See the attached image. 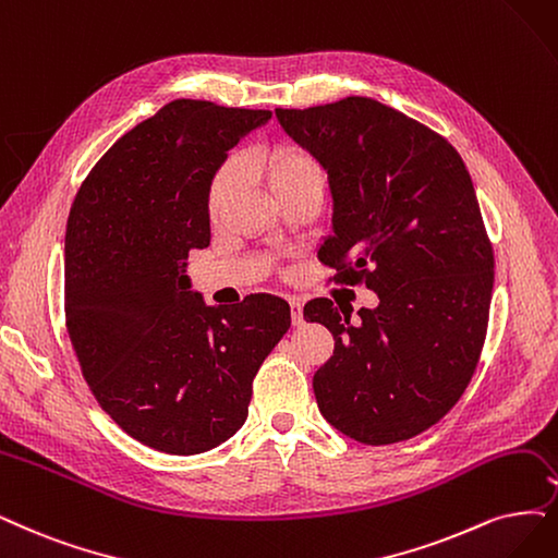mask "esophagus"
Masks as SVG:
<instances>
[{"label": "esophagus", "instance_id": "1", "mask_svg": "<svg viewBox=\"0 0 558 558\" xmlns=\"http://www.w3.org/2000/svg\"><path fill=\"white\" fill-rule=\"evenodd\" d=\"M290 307H292V324L301 326L303 324V303L299 299H290Z\"/></svg>", "mask_w": 558, "mask_h": 558}]
</instances>
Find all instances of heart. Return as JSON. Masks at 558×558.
<instances>
[{"label": "heart", "instance_id": "1", "mask_svg": "<svg viewBox=\"0 0 558 558\" xmlns=\"http://www.w3.org/2000/svg\"><path fill=\"white\" fill-rule=\"evenodd\" d=\"M255 170L264 177L274 197L294 189V185L307 179H322L317 160L305 149L294 147V144H282V147H276L268 154H264L262 158L255 160ZM234 185H236V165L232 160H227L214 174L209 183V193H206V209H209V216L220 214L227 197L232 195Z\"/></svg>", "mask_w": 558, "mask_h": 558}]
</instances>
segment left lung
I'll list each match as a JSON object with an SVG mask.
<instances>
[{
	"label": "left lung",
	"mask_w": 558,
	"mask_h": 558,
	"mask_svg": "<svg viewBox=\"0 0 558 558\" xmlns=\"http://www.w3.org/2000/svg\"><path fill=\"white\" fill-rule=\"evenodd\" d=\"M276 117L328 174L333 234L319 262L379 296L356 322L331 299L303 307L336 340L313 377L322 416L367 446L407 441L462 398L487 333L494 255L464 160L375 98Z\"/></svg>",
	"instance_id": "left-lung-1"
}]
</instances>
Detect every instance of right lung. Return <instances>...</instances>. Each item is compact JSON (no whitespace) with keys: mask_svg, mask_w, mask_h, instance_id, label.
I'll return each instance as SVG.
<instances>
[{"mask_svg":"<svg viewBox=\"0 0 558 558\" xmlns=\"http://www.w3.org/2000/svg\"><path fill=\"white\" fill-rule=\"evenodd\" d=\"M268 110L179 98L119 137L80 185L66 225V328L110 418L170 456H197L245 423L253 379L292 324L251 294L206 305L185 276L211 241L206 193Z\"/></svg>","mask_w":558,"mask_h":558,"instance_id":"add662e5","label":"right lung"}]
</instances>
